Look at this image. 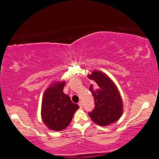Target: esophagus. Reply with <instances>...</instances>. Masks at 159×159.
<instances>
[{
	"label": "esophagus",
	"mask_w": 159,
	"mask_h": 159,
	"mask_svg": "<svg viewBox=\"0 0 159 159\" xmlns=\"http://www.w3.org/2000/svg\"><path fill=\"white\" fill-rule=\"evenodd\" d=\"M78 104H79V106H80V108H82V107H83V105H82V102H80L79 103H78Z\"/></svg>",
	"instance_id": "34e87169"
}]
</instances>
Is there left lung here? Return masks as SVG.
<instances>
[{"label":"left lung","mask_w":159,"mask_h":159,"mask_svg":"<svg viewBox=\"0 0 159 159\" xmlns=\"http://www.w3.org/2000/svg\"><path fill=\"white\" fill-rule=\"evenodd\" d=\"M88 78L95 82L89 88L95 100V108L88 113L90 118L102 126L117 121L122 115L123 102L115 84L98 71H94Z\"/></svg>","instance_id":"1"}]
</instances>
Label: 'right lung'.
<instances>
[{"mask_svg":"<svg viewBox=\"0 0 159 159\" xmlns=\"http://www.w3.org/2000/svg\"><path fill=\"white\" fill-rule=\"evenodd\" d=\"M65 82H56L46 90L43 96L42 117L49 129L60 131L71 123L79 105L73 103L63 92Z\"/></svg>","mask_w":159,"mask_h":159,"instance_id":"right-lung-1","label":"right lung"}]
</instances>
